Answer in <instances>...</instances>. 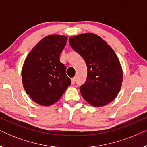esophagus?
Returning a JSON list of instances; mask_svg holds the SVG:
<instances>
[{
  "label": "esophagus",
  "instance_id": "34e87169",
  "mask_svg": "<svg viewBox=\"0 0 147 147\" xmlns=\"http://www.w3.org/2000/svg\"><path fill=\"white\" fill-rule=\"evenodd\" d=\"M75 82H76V78L75 77L72 78H71V84H74V83H75Z\"/></svg>",
  "mask_w": 147,
  "mask_h": 147
}]
</instances>
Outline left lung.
Returning <instances> with one entry per match:
<instances>
[{"instance_id":"8db88e82","label":"left lung","mask_w":147,"mask_h":147,"mask_svg":"<svg viewBox=\"0 0 147 147\" xmlns=\"http://www.w3.org/2000/svg\"><path fill=\"white\" fill-rule=\"evenodd\" d=\"M69 43L87 65V80L80 87L84 99L95 107L113 101L123 79L122 66L114 50L102 38L92 33L70 37Z\"/></svg>"}]
</instances>
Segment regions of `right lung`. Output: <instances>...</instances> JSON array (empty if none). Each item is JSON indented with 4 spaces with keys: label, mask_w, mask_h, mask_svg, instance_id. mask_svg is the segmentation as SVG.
Segmentation results:
<instances>
[{
    "label": "right lung",
    "mask_w": 147,
    "mask_h": 147,
    "mask_svg": "<svg viewBox=\"0 0 147 147\" xmlns=\"http://www.w3.org/2000/svg\"><path fill=\"white\" fill-rule=\"evenodd\" d=\"M67 37L51 35L42 39L26 57L22 68V82L26 93L41 106H49L60 99L70 84L66 67L59 55Z\"/></svg>",
    "instance_id": "right-lung-1"
}]
</instances>
